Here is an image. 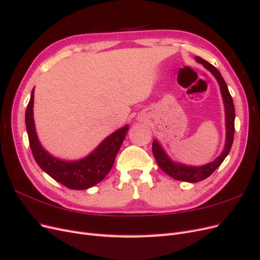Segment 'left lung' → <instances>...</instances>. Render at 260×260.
I'll return each instance as SVG.
<instances>
[{"instance_id": "left-lung-1", "label": "left lung", "mask_w": 260, "mask_h": 260, "mask_svg": "<svg viewBox=\"0 0 260 260\" xmlns=\"http://www.w3.org/2000/svg\"><path fill=\"white\" fill-rule=\"evenodd\" d=\"M196 60L199 62H202V64L216 77V79L218 80V83L220 85V90H221L223 103L225 107V122H226V143L224 146V151L217 159H215L212 162L205 165V166L190 167V166H184V165H181V164L172 162L168 158V156L165 154L162 148L158 143L156 142V141H154L152 145L153 155L155 157L157 164H158V166L161 168V170L176 180L186 181V182H200V181H203L206 178H208L212 172H214L220 165H221L226 155L229 154L233 143V139H234L235 111H234L232 96L229 90H228L226 83L222 78L221 74L219 73V70L215 66H212L210 62L204 60L201 57H196Z\"/></svg>"}]
</instances>
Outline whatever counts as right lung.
<instances>
[{
    "label": "right lung",
    "instance_id": "add662e5",
    "mask_svg": "<svg viewBox=\"0 0 260 260\" xmlns=\"http://www.w3.org/2000/svg\"><path fill=\"white\" fill-rule=\"evenodd\" d=\"M34 90L26 109V128L37 164L54 180L72 190H85L98 184L111 171L116 155L128 132V125L106 138L91 155L78 161H62L46 153L39 143L34 122Z\"/></svg>",
    "mask_w": 260,
    "mask_h": 260
}]
</instances>
